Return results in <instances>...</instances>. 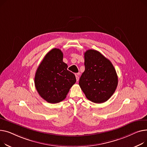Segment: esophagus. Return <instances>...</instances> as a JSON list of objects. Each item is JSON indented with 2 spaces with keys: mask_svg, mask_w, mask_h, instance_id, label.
Returning <instances> with one entry per match:
<instances>
[{
  "mask_svg": "<svg viewBox=\"0 0 147 147\" xmlns=\"http://www.w3.org/2000/svg\"><path fill=\"white\" fill-rule=\"evenodd\" d=\"M80 73H78L75 74V76H76V81H79V78H80Z\"/></svg>",
  "mask_w": 147,
  "mask_h": 147,
  "instance_id": "34e87169",
  "label": "esophagus"
}]
</instances>
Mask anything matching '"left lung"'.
Instances as JSON below:
<instances>
[{"label":"left lung","instance_id":"left-lung-1","mask_svg":"<svg viewBox=\"0 0 147 147\" xmlns=\"http://www.w3.org/2000/svg\"><path fill=\"white\" fill-rule=\"evenodd\" d=\"M85 71L79 85L86 97L95 103L107 101L118 84L115 69L110 60L99 51L88 50L84 53Z\"/></svg>","mask_w":147,"mask_h":147}]
</instances>
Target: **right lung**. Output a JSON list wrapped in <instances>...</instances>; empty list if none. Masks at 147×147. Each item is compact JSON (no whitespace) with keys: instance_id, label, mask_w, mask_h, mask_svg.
<instances>
[{"instance_id":"add662e5","label":"right lung","mask_w":147,"mask_h":147,"mask_svg":"<svg viewBox=\"0 0 147 147\" xmlns=\"http://www.w3.org/2000/svg\"><path fill=\"white\" fill-rule=\"evenodd\" d=\"M63 53L53 49L46 54L36 71L34 83L41 97L49 103L63 101L76 82L75 75L63 62Z\"/></svg>"}]
</instances>
